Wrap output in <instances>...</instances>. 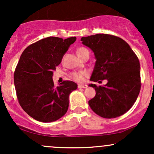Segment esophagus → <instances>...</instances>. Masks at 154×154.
I'll return each mask as SVG.
<instances>
[{
    "label": "esophagus",
    "instance_id": "esophagus-1",
    "mask_svg": "<svg viewBox=\"0 0 154 154\" xmlns=\"http://www.w3.org/2000/svg\"><path fill=\"white\" fill-rule=\"evenodd\" d=\"M77 87L78 88H88V85H80V84H78V85H77Z\"/></svg>",
    "mask_w": 154,
    "mask_h": 154
}]
</instances>
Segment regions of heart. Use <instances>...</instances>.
Listing matches in <instances>:
<instances>
[{
    "mask_svg": "<svg viewBox=\"0 0 154 154\" xmlns=\"http://www.w3.org/2000/svg\"><path fill=\"white\" fill-rule=\"evenodd\" d=\"M89 52L87 48L84 47H79L77 49V54L79 58H81L85 53ZM88 75V72L86 71H79V72H74L70 74V77L73 80L77 81V82H82L84 80L85 77Z\"/></svg>",
    "mask_w": 154,
    "mask_h": 154,
    "instance_id": "obj_1",
    "label": "heart"
}]
</instances>
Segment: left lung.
Listing matches in <instances>:
<instances>
[{
    "label": "left lung",
    "instance_id": "8db88e82",
    "mask_svg": "<svg viewBox=\"0 0 154 154\" xmlns=\"http://www.w3.org/2000/svg\"><path fill=\"white\" fill-rule=\"evenodd\" d=\"M83 45L94 52L95 64L91 80L104 86L89 85L95 88V96L88 101L95 114L111 119L125 114L137 100L141 88L137 56L125 40L108 34L82 37Z\"/></svg>",
    "mask_w": 154,
    "mask_h": 154
}]
</instances>
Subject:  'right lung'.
<instances>
[{
    "instance_id": "1",
    "label": "right lung",
    "mask_w": 154,
    "mask_h": 154,
    "mask_svg": "<svg viewBox=\"0 0 154 154\" xmlns=\"http://www.w3.org/2000/svg\"><path fill=\"white\" fill-rule=\"evenodd\" d=\"M76 37H48L23 51L14 75L18 101L26 114L43 122L60 119L68 110L69 96L77 88L72 81L56 87L53 75Z\"/></svg>"
}]
</instances>
